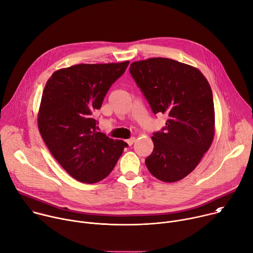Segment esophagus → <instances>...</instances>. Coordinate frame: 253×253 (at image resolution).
<instances>
[{
    "label": "esophagus",
    "mask_w": 253,
    "mask_h": 253,
    "mask_svg": "<svg viewBox=\"0 0 253 253\" xmlns=\"http://www.w3.org/2000/svg\"><path fill=\"white\" fill-rule=\"evenodd\" d=\"M135 140H136V139H135V137H131V138H129V139H127V140H126V143L128 144L129 146H131V145H133V143L135 142Z\"/></svg>",
    "instance_id": "esophagus-1"
}]
</instances>
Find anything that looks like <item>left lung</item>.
<instances>
[{"mask_svg":"<svg viewBox=\"0 0 253 253\" xmlns=\"http://www.w3.org/2000/svg\"><path fill=\"white\" fill-rule=\"evenodd\" d=\"M130 74L154 114L168 116L153 133L154 149L145 159L150 173L164 182L183 179L198 165L214 137V103L201 72L167 58L134 62Z\"/></svg>","mask_w":253,"mask_h":253,"instance_id":"8db88e82","label":"left lung"}]
</instances>
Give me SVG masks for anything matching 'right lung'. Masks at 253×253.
Masks as SVG:
<instances>
[{
    "mask_svg": "<svg viewBox=\"0 0 253 253\" xmlns=\"http://www.w3.org/2000/svg\"><path fill=\"white\" fill-rule=\"evenodd\" d=\"M129 61L79 64L56 71L43 91L38 127L48 149L76 180L96 183L115 167L128 144L98 132L94 113Z\"/></svg>",
    "mask_w": 253,
    "mask_h": 253,
    "instance_id": "1",
    "label": "right lung"
}]
</instances>
